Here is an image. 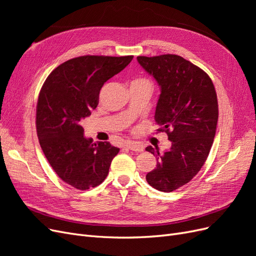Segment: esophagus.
<instances>
[{
	"instance_id": "esophagus-1",
	"label": "esophagus",
	"mask_w": 256,
	"mask_h": 256,
	"mask_svg": "<svg viewBox=\"0 0 256 256\" xmlns=\"http://www.w3.org/2000/svg\"><path fill=\"white\" fill-rule=\"evenodd\" d=\"M126 147L128 150H132V152H143V147L142 145L138 144L136 142H128L126 143Z\"/></svg>"
}]
</instances>
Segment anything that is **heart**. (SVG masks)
Instances as JSON below:
<instances>
[{"instance_id":"obj_1","label":"heart","mask_w":256,"mask_h":256,"mask_svg":"<svg viewBox=\"0 0 256 256\" xmlns=\"http://www.w3.org/2000/svg\"><path fill=\"white\" fill-rule=\"evenodd\" d=\"M136 81H147L146 79H138V80H136Z\"/></svg>"}]
</instances>
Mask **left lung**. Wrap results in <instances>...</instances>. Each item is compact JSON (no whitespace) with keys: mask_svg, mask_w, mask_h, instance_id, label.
I'll list each match as a JSON object with an SVG mask.
<instances>
[{"mask_svg":"<svg viewBox=\"0 0 256 256\" xmlns=\"http://www.w3.org/2000/svg\"><path fill=\"white\" fill-rule=\"evenodd\" d=\"M136 58L160 86L154 120L172 142L164 154L146 147L158 161L146 180L154 189L171 192L188 184L208 157L219 115L216 92L204 70L176 54Z\"/></svg>","mask_w":256,"mask_h":256,"instance_id":"left-lung-1","label":"left lung"}]
</instances>
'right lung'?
<instances>
[{
    "label": "right lung",
    "instance_id": "right-lung-1",
    "mask_svg": "<svg viewBox=\"0 0 256 256\" xmlns=\"http://www.w3.org/2000/svg\"><path fill=\"white\" fill-rule=\"evenodd\" d=\"M132 56H84L58 66L44 81L36 108V130L54 172L76 189L102 184L120 148L84 136L81 120L99 102V92L120 72Z\"/></svg>",
    "mask_w": 256,
    "mask_h": 256
}]
</instances>
